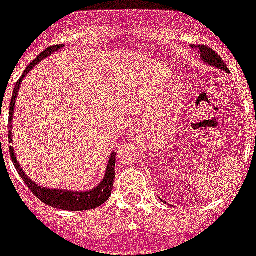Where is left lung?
Returning <instances> with one entry per match:
<instances>
[{
	"label": "left lung",
	"instance_id": "left-lung-1",
	"mask_svg": "<svg viewBox=\"0 0 256 256\" xmlns=\"http://www.w3.org/2000/svg\"><path fill=\"white\" fill-rule=\"evenodd\" d=\"M193 47H196L197 51H198V54H200L201 59H202V62H205V63H208L209 66H212V67H217L220 68V70H226V72H229V68H228V66L225 64V62L220 58V56L217 55V52L216 51H213V50L210 48V47H208V46H192Z\"/></svg>",
	"mask_w": 256,
	"mask_h": 256
}]
</instances>
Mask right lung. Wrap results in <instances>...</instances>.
<instances>
[{
    "label": "right lung",
    "mask_w": 256,
    "mask_h": 256,
    "mask_svg": "<svg viewBox=\"0 0 256 256\" xmlns=\"http://www.w3.org/2000/svg\"><path fill=\"white\" fill-rule=\"evenodd\" d=\"M63 46L56 44L52 47H48L47 50H44L43 52L39 54L36 58H35L32 62L30 63V66L24 70V74L20 76V78L18 80V82L14 86L13 97H12V101H10V113H9V142L13 143V138H12V122H13V114H14V105H16V94H18V90H20V82L24 80V78L26 76L28 72H30L32 68L39 64L42 60L47 58L51 54L59 51ZM10 156H12V162H13L14 167H16V172L20 174V176L22 178L26 186H28L31 192L34 193L35 196L38 197L42 202H44L46 205L48 206L56 208V209H63V210H89V209H96L100 205H102L105 201H108V198L112 194V189H113V182L114 178H116V152H112L109 159V163H108L106 172H105V178L98 186L96 188L90 189V190H82V192H78V190H66V189H48L44 188V186H39L38 184H35L32 180H31L28 176L26 175L22 170V167L20 166L18 160L16 158V152H14L13 146L9 147Z\"/></svg>",
    "instance_id": "add662e5"
}]
</instances>
